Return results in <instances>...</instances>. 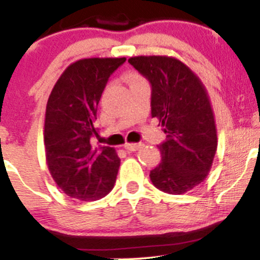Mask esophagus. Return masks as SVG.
Wrapping results in <instances>:
<instances>
[{"mask_svg": "<svg viewBox=\"0 0 260 260\" xmlns=\"http://www.w3.org/2000/svg\"><path fill=\"white\" fill-rule=\"evenodd\" d=\"M141 145L140 143H125L124 145V148L127 149V151H137L138 148H140Z\"/></svg>", "mask_w": 260, "mask_h": 260, "instance_id": "obj_1", "label": "esophagus"}]
</instances>
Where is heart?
I'll return each instance as SVG.
<instances>
[{
    "mask_svg": "<svg viewBox=\"0 0 260 260\" xmlns=\"http://www.w3.org/2000/svg\"><path fill=\"white\" fill-rule=\"evenodd\" d=\"M124 79L127 83L131 84V83H135V81H137V80H141L142 78H141L137 73H128V74H125Z\"/></svg>",
    "mask_w": 260,
    "mask_h": 260,
    "instance_id": "obj_1",
    "label": "heart"
}]
</instances>
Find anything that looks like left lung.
I'll use <instances>...</instances> for the list:
<instances>
[{
  "label": "left lung",
  "mask_w": 260,
  "mask_h": 260,
  "mask_svg": "<svg viewBox=\"0 0 260 260\" xmlns=\"http://www.w3.org/2000/svg\"><path fill=\"white\" fill-rule=\"evenodd\" d=\"M128 62L152 86L151 114L167 140L162 159L151 171L152 183L167 193L192 190L208 177L217 147L210 98L200 78L172 56H133Z\"/></svg>",
  "instance_id": "obj_1"
}]
</instances>
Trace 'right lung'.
<instances>
[{"mask_svg":"<svg viewBox=\"0 0 260 260\" xmlns=\"http://www.w3.org/2000/svg\"><path fill=\"white\" fill-rule=\"evenodd\" d=\"M125 57H88L70 64L46 104L44 145L56 185L73 199L94 201L113 188L120 159L113 147H93L96 109L112 73Z\"/></svg>","mask_w":260,"mask_h":260,"instance_id":"add662e5","label":"right lung"}]
</instances>
